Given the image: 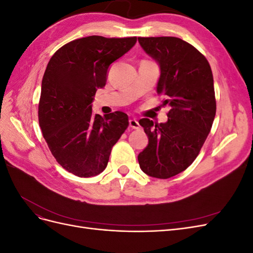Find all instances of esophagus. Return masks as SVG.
<instances>
[{
	"instance_id": "obj_1",
	"label": "esophagus",
	"mask_w": 253,
	"mask_h": 253,
	"mask_svg": "<svg viewBox=\"0 0 253 253\" xmlns=\"http://www.w3.org/2000/svg\"><path fill=\"white\" fill-rule=\"evenodd\" d=\"M129 126H131L132 128H134V129H137V128H139L140 127V126H139V122L137 121L136 119H129Z\"/></svg>"
}]
</instances>
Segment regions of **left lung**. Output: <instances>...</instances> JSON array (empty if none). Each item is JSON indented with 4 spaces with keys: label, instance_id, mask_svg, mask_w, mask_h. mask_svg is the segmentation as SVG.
<instances>
[{
    "label": "left lung",
    "instance_id": "obj_1",
    "mask_svg": "<svg viewBox=\"0 0 253 253\" xmlns=\"http://www.w3.org/2000/svg\"><path fill=\"white\" fill-rule=\"evenodd\" d=\"M143 50L160 67L157 93L169 105L168 121L139 125L149 143L138 155L140 169L149 176L167 179L185 171L204 145L216 113L213 75L206 57L175 37L138 38Z\"/></svg>",
    "mask_w": 253,
    "mask_h": 253
}]
</instances>
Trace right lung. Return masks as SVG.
<instances>
[{
	"instance_id": "right-lung-1",
	"label": "right lung",
	"mask_w": 253,
	"mask_h": 253,
	"mask_svg": "<svg viewBox=\"0 0 253 253\" xmlns=\"http://www.w3.org/2000/svg\"><path fill=\"white\" fill-rule=\"evenodd\" d=\"M136 41V37L81 38L59 48L45 70L39 125L58 164L76 176L103 172L113 145L128 126L126 113L93 115L91 102L97 88L105 85L110 65Z\"/></svg>"
}]
</instances>
